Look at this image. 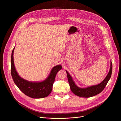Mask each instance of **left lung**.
<instances>
[{
	"mask_svg": "<svg viewBox=\"0 0 121 121\" xmlns=\"http://www.w3.org/2000/svg\"><path fill=\"white\" fill-rule=\"evenodd\" d=\"M65 71L67 73V79H68L70 88L72 92L75 95L79 96V97L88 98L92 97V96L99 94L105 88L106 85H107L108 82L111 78V74H112V61L111 60L110 68L108 73L105 79L100 83L97 85L87 87L85 88L79 87L78 86H77L68 71L66 70H65Z\"/></svg>",
	"mask_w": 121,
	"mask_h": 121,
	"instance_id": "obj_1",
	"label": "left lung"
}]
</instances>
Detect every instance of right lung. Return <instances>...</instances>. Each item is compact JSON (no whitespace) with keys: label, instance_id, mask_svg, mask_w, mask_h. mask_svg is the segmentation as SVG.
<instances>
[{"label":"right lung","instance_id":"1","mask_svg":"<svg viewBox=\"0 0 121 121\" xmlns=\"http://www.w3.org/2000/svg\"><path fill=\"white\" fill-rule=\"evenodd\" d=\"M14 48L11 57V73L14 83L22 92L29 97L39 99L43 98L49 95L52 92V85L57 72L62 69L60 65L53 67L47 78L42 81L34 82L24 79L19 76L14 65L13 53Z\"/></svg>","mask_w":121,"mask_h":121}]
</instances>
